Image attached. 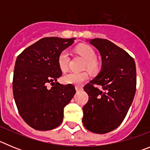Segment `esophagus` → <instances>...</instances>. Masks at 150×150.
<instances>
[{
  "label": "esophagus",
  "mask_w": 150,
  "mask_h": 150,
  "mask_svg": "<svg viewBox=\"0 0 150 150\" xmlns=\"http://www.w3.org/2000/svg\"><path fill=\"white\" fill-rule=\"evenodd\" d=\"M75 88H76V91H80V90L83 89V86H76Z\"/></svg>",
  "instance_id": "esophagus-1"
}]
</instances>
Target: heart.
Masks as SVG:
<instances>
[{
  "instance_id": "obj_1",
  "label": "heart",
  "mask_w": 150,
  "mask_h": 150,
  "mask_svg": "<svg viewBox=\"0 0 150 150\" xmlns=\"http://www.w3.org/2000/svg\"><path fill=\"white\" fill-rule=\"evenodd\" d=\"M76 51L79 55L83 56L86 60V67L88 71L92 73H96L98 71V64L96 62V53L91 46L87 45H81L76 48ZM70 56L67 50L61 52L58 57V64L62 71H66L68 67ZM88 78V74L86 72H70L65 74L63 77V81L67 84L79 85L83 83L85 80Z\"/></svg>"
}]
</instances>
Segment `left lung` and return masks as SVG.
<instances>
[{"label":"left lung","instance_id":"obj_1","mask_svg":"<svg viewBox=\"0 0 150 150\" xmlns=\"http://www.w3.org/2000/svg\"><path fill=\"white\" fill-rule=\"evenodd\" d=\"M89 43L101 56L100 73L83 87L88 100L83 107L85 128L105 134L120 125L133 101L136 91V66L134 59L108 40L95 38ZM100 84L103 90L93 86Z\"/></svg>","mask_w":150,"mask_h":150}]
</instances>
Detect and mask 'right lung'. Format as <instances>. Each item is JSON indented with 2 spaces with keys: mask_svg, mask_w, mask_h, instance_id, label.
Returning <instances> with one entry per match:
<instances>
[{
  "mask_svg": "<svg viewBox=\"0 0 150 150\" xmlns=\"http://www.w3.org/2000/svg\"><path fill=\"white\" fill-rule=\"evenodd\" d=\"M75 39L42 38L17 57L13 96L20 116L34 129L48 131L59 126L63 120L64 107L76 93L73 85L57 82L62 75L58 57ZM48 83L52 85L50 89Z\"/></svg>",
  "mask_w": 150,
  "mask_h": 150,
  "instance_id": "1",
  "label": "right lung"
}]
</instances>
